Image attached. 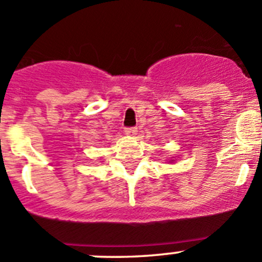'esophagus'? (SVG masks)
<instances>
[{
	"label": "esophagus",
	"instance_id": "34e87169",
	"mask_svg": "<svg viewBox=\"0 0 262 262\" xmlns=\"http://www.w3.org/2000/svg\"><path fill=\"white\" fill-rule=\"evenodd\" d=\"M125 133L128 134V136H130V137H134L137 134V128H126L125 129Z\"/></svg>",
	"mask_w": 262,
	"mask_h": 262
}]
</instances>
